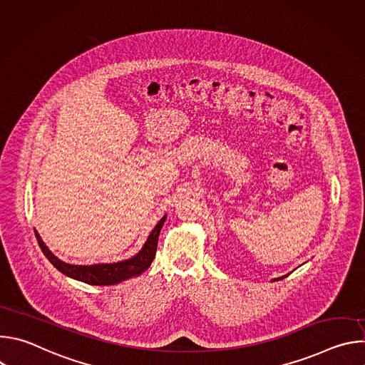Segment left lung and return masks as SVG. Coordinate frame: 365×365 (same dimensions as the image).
I'll return each instance as SVG.
<instances>
[{
    "mask_svg": "<svg viewBox=\"0 0 365 365\" xmlns=\"http://www.w3.org/2000/svg\"><path fill=\"white\" fill-rule=\"evenodd\" d=\"M284 277H286V276H283V277H280V279H277V280H282V279H284Z\"/></svg>",
    "mask_w": 365,
    "mask_h": 365,
    "instance_id": "obj_1",
    "label": "left lung"
}]
</instances>
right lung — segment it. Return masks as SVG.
Segmentation results:
<instances>
[{
	"mask_svg": "<svg viewBox=\"0 0 365 365\" xmlns=\"http://www.w3.org/2000/svg\"><path fill=\"white\" fill-rule=\"evenodd\" d=\"M165 221H166V215L159 221L158 225L154 227V230L148 235L143 250L137 255H134L130 259H124V262L110 263V264H93V266L68 264V263L62 262V259H59L56 255L51 254V251L41 241L37 231H34V234H36L37 242H38L43 254L46 255V258L61 273H63L75 280L88 283V284L111 286V284H117L124 280H128L131 277L140 276L150 267L153 258L155 255V250H158L159 234H160V230H162Z\"/></svg>",
	"mask_w": 365,
	"mask_h": 365,
	"instance_id": "right-lung-1",
	"label": "right lung"
}]
</instances>
